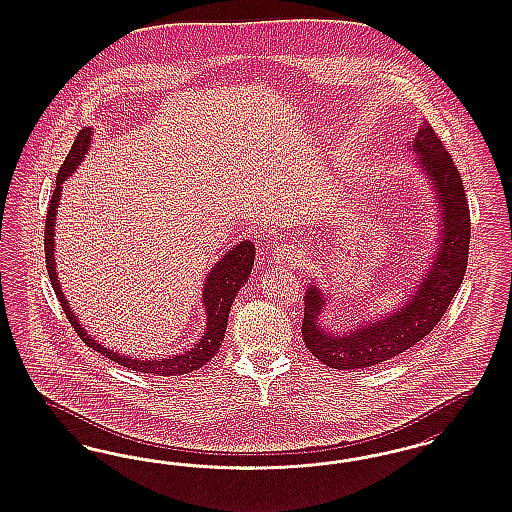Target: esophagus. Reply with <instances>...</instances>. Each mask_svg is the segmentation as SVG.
Instances as JSON below:
<instances>
[{
	"label": "esophagus",
	"mask_w": 512,
	"mask_h": 512,
	"mask_svg": "<svg viewBox=\"0 0 512 512\" xmlns=\"http://www.w3.org/2000/svg\"><path fill=\"white\" fill-rule=\"evenodd\" d=\"M272 259H274V263L278 264L298 263L302 259V251L293 242H283L274 249Z\"/></svg>",
	"instance_id": "34e87169"
}]
</instances>
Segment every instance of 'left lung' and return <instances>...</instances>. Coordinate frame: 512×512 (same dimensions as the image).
<instances>
[{
	"label": "left lung",
	"instance_id": "1",
	"mask_svg": "<svg viewBox=\"0 0 512 512\" xmlns=\"http://www.w3.org/2000/svg\"><path fill=\"white\" fill-rule=\"evenodd\" d=\"M413 150L419 152V163L428 172L441 204V248L428 276L403 308L343 336L325 332L319 326L317 317L325 306V296L317 287L308 289L302 338L311 355L328 368L360 370L402 355L434 330L464 281L471 240L464 180L443 140L426 120L419 125Z\"/></svg>",
	"mask_w": 512,
	"mask_h": 512
}]
</instances>
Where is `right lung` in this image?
<instances>
[{"label":"right lung","instance_id":"1","mask_svg":"<svg viewBox=\"0 0 512 512\" xmlns=\"http://www.w3.org/2000/svg\"><path fill=\"white\" fill-rule=\"evenodd\" d=\"M90 142H92L90 127L78 131L77 139L73 142L69 154L63 161L62 169L58 172L52 199L48 202L47 223H45V259H47L48 278L54 287V293L58 296L63 311H65L71 326L75 328L78 338L84 341L88 347H92L93 351L118 362L120 366L129 368L133 372L152 373V375H182V373L202 368L210 358H214L223 343L234 296L240 291V287L248 281L249 274H251V266L255 259V246L248 240L238 244L208 274L206 283H204V291H202V304L206 306V332L199 343H195V347L189 349L184 355H172V357L157 358V360H137V358L118 355L110 349H105L101 343H95V340L88 336V332L80 326L75 313L69 308L62 289H60V281L56 278V266H54V219H56V208L60 201L63 180H67V176H71L75 172L78 163L88 152Z\"/></svg>","mask_w":512,"mask_h":512}]
</instances>
